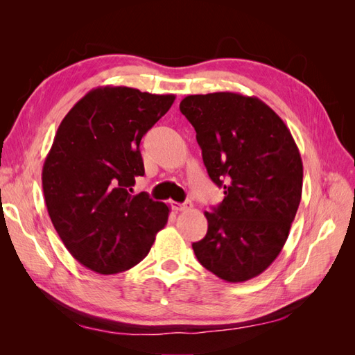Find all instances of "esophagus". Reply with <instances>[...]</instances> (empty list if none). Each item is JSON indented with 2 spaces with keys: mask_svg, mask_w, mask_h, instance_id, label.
<instances>
[{
  "mask_svg": "<svg viewBox=\"0 0 355 355\" xmlns=\"http://www.w3.org/2000/svg\"><path fill=\"white\" fill-rule=\"evenodd\" d=\"M170 206L173 210L176 211H182V210H188L192 207V202L191 201H185V202H176V201H171Z\"/></svg>",
  "mask_w": 355,
  "mask_h": 355,
  "instance_id": "esophagus-1",
  "label": "esophagus"
}]
</instances>
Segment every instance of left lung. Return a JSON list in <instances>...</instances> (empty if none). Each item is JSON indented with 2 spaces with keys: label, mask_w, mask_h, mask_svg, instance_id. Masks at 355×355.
<instances>
[{
  "label": "left lung",
  "mask_w": 355,
  "mask_h": 355,
  "mask_svg": "<svg viewBox=\"0 0 355 355\" xmlns=\"http://www.w3.org/2000/svg\"><path fill=\"white\" fill-rule=\"evenodd\" d=\"M180 112L197 132L204 166L225 198L206 211L207 234L192 244L198 262L241 283L280 254L302 197L304 166L283 120L257 98L191 94Z\"/></svg>",
  "instance_id": "left-lung-1"
}]
</instances>
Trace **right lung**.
<instances>
[{
	"label": "right lung",
	"mask_w": 355,
	"mask_h": 355,
	"mask_svg": "<svg viewBox=\"0 0 355 355\" xmlns=\"http://www.w3.org/2000/svg\"><path fill=\"white\" fill-rule=\"evenodd\" d=\"M173 102L175 94L106 85L58 128L42 166L47 211L68 252L94 272L130 270L166 227L170 209L132 187L145 175L142 137Z\"/></svg>",
	"instance_id": "right-lung-1"
}]
</instances>
